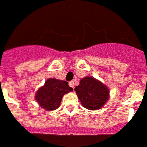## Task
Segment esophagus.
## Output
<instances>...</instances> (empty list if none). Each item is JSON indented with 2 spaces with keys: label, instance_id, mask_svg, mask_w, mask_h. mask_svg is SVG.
Segmentation results:
<instances>
[{
  "label": "esophagus",
  "instance_id": "1",
  "mask_svg": "<svg viewBox=\"0 0 147 147\" xmlns=\"http://www.w3.org/2000/svg\"><path fill=\"white\" fill-rule=\"evenodd\" d=\"M69 85L70 87H71V88H74V86H75V83H74V82H69Z\"/></svg>",
  "mask_w": 147,
  "mask_h": 147
}]
</instances>
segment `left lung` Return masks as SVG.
Here are the masks:
<instances>
[{"label": "left lung", "instance_id": "obj_1", "mask_svg": "<svg viewBox=\"0 0 147 147\" xmlns=\"http://www.w3.org/2000/svg\"><path fill=\"white\" fill-rule=\"evenodd\" d=\"M75 90L82 105L89 110L100 109L109 98L108 87L90 76L82 78Z\"/></svg>", "mask_w": 147, "mask_h": 147}]
</instances>
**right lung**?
<instances>
[{
  "label": "right lung",
  "mask_w": 147,
  "mask_h": 147,
  "mask_svg": "<svg viewBox=\"0 0 147 147\" xmlns=\"http://www.w3.org/2000/svg\"><path fill=\"white\" fill-rule=\"evenodd\" d=\"M73 91L68 82L56 78L47 79L45 85L38 89L34 98L41 108L51 111L58 109L65 94Z\"/></svg>",
  "instance_id": "add662e5"
}]
</instances>
